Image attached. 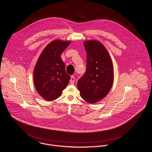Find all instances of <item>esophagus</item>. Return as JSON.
<instances>
[{
	"mask_svg": "<svg viewBox=\"0 0 152 152\" xmlns=\"http://www.w3.org/2000/svg\"><path fill=\"white\" fill-rule=\"evenodd\" d=\"M75 81V77L73 76H72L70 77V83L72 84H73Z\"/></svg>",
	"mask_w": 152,
	"mask_h": 152,
	"instance_id": "esophagus-1",
	"label": "esophagus"
}]
</instances>
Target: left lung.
<instances>
[{"label": "left lung", "instance_id": "8db88e82", "mask_svg": "<svg viewBox=\"0 0 152 152\" xmlns=\"http://www.w3.org/2000/svg\"><path fill=\"white\" fill-rule=\"evenodd\" d=\"M87 66L85 74L77 81L82 98L94 104L105 97L110 91L114 79L111 58L105 46L99 41H85Z\"/></svg>", "mask_w": 152, "mask_h": 152}]
</instances>
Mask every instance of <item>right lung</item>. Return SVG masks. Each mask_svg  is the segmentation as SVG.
<instances>
[{
    "mask_svg": "<svg viewBox=\"0 0 152 152\" xmlns=\"http://www.w3.org/2000/svg\"><path fill=\"white\" fill-rule=\"evenodd\" d=\"M71 43L60 39L47 45L40 54L34 70L35 88L48 101L59 98L69 84L70 76L61 55Z\"/></svg>",
    "mask_w": 152,
    "mask_h": 152,
    "instance_id": "1",
    "label": "right lung"
}]
</instances>
